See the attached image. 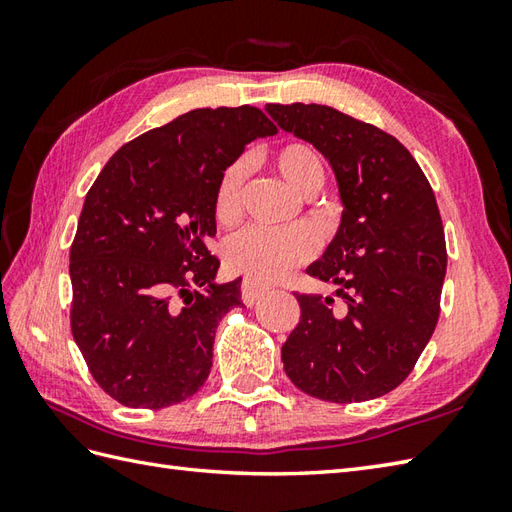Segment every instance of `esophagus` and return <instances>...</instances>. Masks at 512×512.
<instances>
[{"label": "esophagus", "instance_id": "1", "mask_svg": "<svg viewBox=\"0 0 512 512\" xmlns=\"http://www.w3.org/2000/svg\"><path fill=\"white\" fill-rule=\"evenodd\" d=\"M239 292H242V301L246 303V306H253V303H257L259 299H262V295L266 292L264 286H257L255 281H242V286H239Z\"/></svg>", "mask_w": 512, "mask_h": 512}]
</instances>
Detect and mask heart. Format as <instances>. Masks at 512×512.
<instances>
[{
	"mask_svg": "<svg viewBox=\"0 0 512 512\" xmlns=\"http://www.w3.org/2000/svg\"><path fill=\"white\" fill-rule=\"evenodd\" d=\"M275 167L288 187L299 195L317 193L323 184V162L308 143H286L275 151ZM250 171V158L242 156L228 165L217 180L213 211L217 220H231L239 209L244 182ZM312 257L310 237L299 228L266 231L246 226L231 233L222 244V259L228 270L244 275L255 284H270L286 277L292 268Z\"/></svg>",
	"mask_w": 512,
	"mask_h": 512,
	"instance_id": "obj_1",
	"label": "heart"
}]
</instances>
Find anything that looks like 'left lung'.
I'll use <instances>...</instances> for the list:
<instances>
[{"mask_svg": "<svg viewBox=\"0 0 512 512\" xmlns=\"http://www.w3.org/2000/svg\"><path fill=\"white\" fill-rule=\"evenodd\" d=\"M266 112L330 160L343 202L339 231L308 275L339 286L345 308L297 295L301 319L281 347L286 374L341 405L385 396L411 374L440 317L447 244L436 195L383 129L317 103Z\"/></svg>", "mask_w": 512, "mask_h": 512, "instance_id": "1", "label": "left lung"}]
</instances>
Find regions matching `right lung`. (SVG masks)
I'll use <instances>...</instances> for the list:
<instances>
[{"label":"right lung","mask_w":512,"mask_h":512,"mask_svg":"<svg viewBox=\"0 0 512 512\" xmlns=\"http://www.w3.org/2000/svg\"><path fill=\"white\" fill-rule=\"evenodd\" d=\"M277 127L250 105L202 107L129 140L94 180L70 248V325L90 374L134 409L178 405L213 365L215 328L242 303L215 284L222 171Z\"/></svg>","instance_id":"add662e5"}]
</instances>
